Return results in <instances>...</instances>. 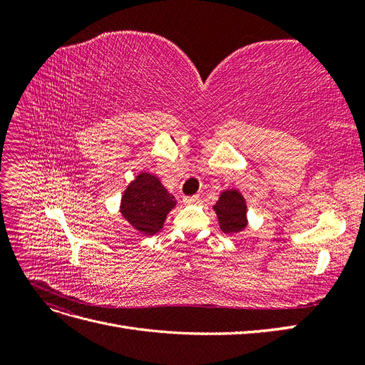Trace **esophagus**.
Masks as SVG:
<instances>
[{"instance_id":"1","label":"esophagus","mask_w":365,"mask_h":365,"mask_svg":"<svg viewBox=\"0 0 365 365\" xmlns=\"http://www.w3.org/2000/svg\"><path fill=\"white\" fill-rule=\"evenodd\" d=\"M197 201H200V196H197V195H193V196H184V197H182V202H184V204H187V205H190V204H197Z\"/></svg>"}]
</instances>
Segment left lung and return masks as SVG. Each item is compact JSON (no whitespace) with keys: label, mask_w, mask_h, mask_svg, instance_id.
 <instances>
[{"label":"left lung","mask_w":365,"mask_h":365,"mask_svg":"<svg viewBox=\"0 0 365 365\" xmlns=\"http://www.w3.org/2000/svg\"><path fill=\"white\" fill-rule=\"evenodd\" d=\"M219 219L220 230L225 235L237 233L247 225V205L245 200L237 190H227L220 195L219 201L213 207Z\"/></svg>","instance_id":"obj_1"}]
</instances>
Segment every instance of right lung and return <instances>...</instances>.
Segmentation results:
<instances>
[{
  "instance_id": "obj_1",
  "label": "right lung",
  "mask_w": 365,
  "mask_h": 365,
  "mask_svg": "<svg viewBox=\"0 0 365 365\" xmlns=\"http://www.w3.org/2000/svg\"><path fill=\"white\" fill-rule=\"evenodd\" d=\"M175 197L164 189L158 178L150 173H140L121 197L120 212L128 222L143 235L152 236L160 231Z\"/></svg>"
}]
</instances>
